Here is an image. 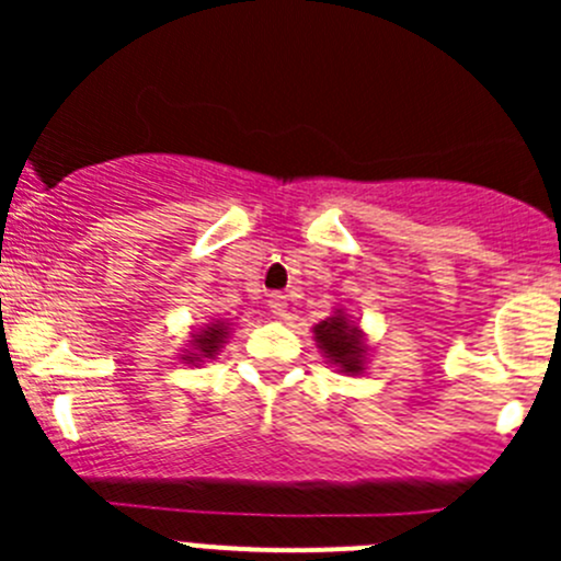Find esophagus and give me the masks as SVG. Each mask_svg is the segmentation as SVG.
<instances>
[{"label":"esophagus","mask_w":561,"mask_h":561,"mask_svg":"<svg viewBox=\"0 0 561 561\" xmlns=\"http://www.w3.org/2000/svg\"><path fill=\"white\" fill-rule=\"evenodd\" d=\"M268 309L276 317H285L287 314V296H282V293H271V296H268Z\"/></svg>","instance_id":"34e87169"}]
</instances>
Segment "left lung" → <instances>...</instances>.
Returning <instances> with one entry per match:
<instances>
[{
    "label": "left lung",
    "mask_w": 561,
    "mask_h": 561,
    "mask_svg": "<svg viewBox=\"0 0 561 561\" xmlns=\"http://www.w3.org/2000/svg\"><path fill=\"white\" fill-rule=\"evenodd\" d=\"M317 342L325 350L328 358L333 364L342 366L344 371H360L364 366V342H360V331L355 325H350L344 314H333L328 320H322L320 325H314Z\"/></svg>",
    "instance_id": "8db88e82"
}]
</instances>
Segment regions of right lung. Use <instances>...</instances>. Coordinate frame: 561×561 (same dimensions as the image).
<instances>
[{"label": "right lung", "mask_w": 561, "mask_h": 561, "mask_svg": "<svg viewBox=\"0 0 561 561\" xmlns=\"http://www.w3.org/2000/svg\"><path fill=\"white\" fill-rule=\"evenodd\" d=\"M225 333H228V328L225 325H208L206 331H201L195 336V350L201 355H206V358H211V355H217V350H219V344H222V336Z\"/></svg>", "instance_id": "1"}]
</instances>
